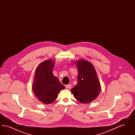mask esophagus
<instances>
[{
    "label": "esophagus",
    "instance_id": "obj_1",
    "mask_svg": "<svg viewBox=\"0 0 135 135\" xmlns=\"http://www.w3.org/2000/svg\"><path fill=\"white\" fill-rule=\"evenodd\" d=\"M71 87H72V85H71V84H69L66 85V88L67 89H70L71 88Z\"/></svg>",
    "mask_w": 135,
    "mask_h": 135
}]
</instances>
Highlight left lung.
Returning <instances> with one entry per match:
<instances>
[{
  "mask_svg": "<svg viewBox=\"0 0 135 135\" xmlns=\"http://www.w3.org/2000/svg\"><path fill=\"white\" fill-rule=\"evenodd\" d=\"M78 74L77 84L71 91L80 103L87 104L99 96L101 85L94 66L89 61L80 59L76 62Z\"/></svg>",
  "mask_w": 135,
  "mask_h": 135,
  "instance_id": "left-lung-1",
  "label": "left lung"
}]
</instances>
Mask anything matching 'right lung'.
I'll use <instances>...</instances> for the list:
<instances>
[{"label": "right lung", "instance_id": "1", "mask_svg": "<svg viewBox=\"0 0 135 135\" xmlns=\"http://www.w3.org/2000/svg\"><path fill=\"white\" fill-rule=\"evenodd\" d=\"M54 65V61L47 60L39 65L35 73L33 91L39 100L45 104L54 102L60 91L65 88L52 74Z\"/></svg>", "mask_w": 135, "mask_h": 135}]
</instances>
